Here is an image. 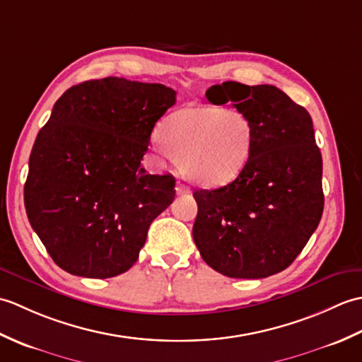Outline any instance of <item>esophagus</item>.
<instances>
[{
  "instance_id": "34e87169",
  "label": "esophagus",
  "mask_w": 362,
  "mask_h": 362,
  "mask_svg": "<svg viewBox=\"0 0 362 362\" xmlns=\"http://www.w3.org/2000/svg\"><path fill=\"white\" fill-rule=\"evenodd\" d=\"M175 193L177 194H187V193H189V187L185 185V183H182V182H177Z\"/></svg>"
}]
</instances>
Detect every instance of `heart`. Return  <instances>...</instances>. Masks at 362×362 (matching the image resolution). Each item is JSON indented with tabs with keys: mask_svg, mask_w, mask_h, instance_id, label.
<instances>
[{
	"mask_svg": "<svg viewBox=\"0 0 362 362\" xmlns=\"http://www.w3.org/2000/svg\"><path fill=\"white\" fill-rule=\"evenodd\" d=\"M252 140L249 119L241 112L221 107H182L161 124V151L205 187L235 179L250 157Z\"/></svg>",
	"mask_w": 362,
	"mask_h": 362,
	"instance_id": "1",
	"label": "heart"
}]
</instances>
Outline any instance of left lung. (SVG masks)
<instances>
[{
  "label": "left lung",
  "mask_w": 362,
  "mask_h": 362,
  "mask_svg": "<svg viewBox=\"0 0 362 362\" xmlns=\"http://www.w3.org/2000/svg\"><path fill=\"white\" fill-rule=\"evenodd\" d=\"M233 103L249 119L247 163L228 185L196 189L193 238L201 257L232 279H266L284 271L308 243L324 211L322 156L313 119L274 86L222 82L205 93Z\"/></svg>",
  "instance_id": "1"
}]
</instances>
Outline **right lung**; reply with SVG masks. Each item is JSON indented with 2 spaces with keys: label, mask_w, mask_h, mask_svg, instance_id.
Instances as JSON below:
<instances>
[{
  "label": "right lung",
  "mask_w": 362,
  "mask_h": 362,
  "mask_svg": "<svg viewBox=\"0 0 362 362\" xmlns=\"http://www.w3.org/2000/svg\"><path fill=\"white\" fill-rule=\"evenodd\" d=\"M174 104L173 88L124 78L78 83L54 104L29 157L25 206L64 271L110 279L135 264L152 221L175 196L171 174L140 166Z\"/></svg>",
  "instance_id": "1"
}]
</instances>
